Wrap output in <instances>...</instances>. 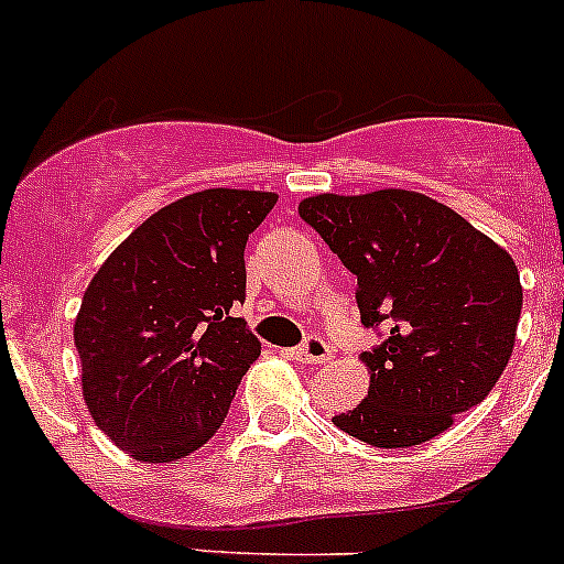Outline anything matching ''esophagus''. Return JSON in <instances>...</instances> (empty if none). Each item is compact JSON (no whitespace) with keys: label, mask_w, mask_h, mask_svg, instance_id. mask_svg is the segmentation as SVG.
Listing matches in <instances>:
<instances>
[{"label":"esophagus","mask_w":564,"mask_h":564,"mask_svg":"<svg viewBox=\"0 0 564 564\" xmlns=\"http://www.w3.org/2000/svg\"><path fill=\"white\" fill-rule=\"evenodd\" d=\"M289 355H292V360H297V362L318 366V362H327L329 357H333V349H329L322 338H308L303 346H297V349L289 351Z\"/></svg>","instance_id":"obj_1"}]
</instances>
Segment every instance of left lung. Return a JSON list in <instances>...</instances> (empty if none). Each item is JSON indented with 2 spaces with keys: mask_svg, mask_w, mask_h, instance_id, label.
I'll return each instance as SVG.
<instances>
[{
  "mask_svg": "<svg viewBox=\"0 0 564 564\" xmlns=\"http://www.w3.org/2000/svg\"><path fill=\"white\" fill-rule=\"evenodd\" d=\"M300 218L357 275L362 324H390L360 357L368 395L333 423L373 447H412L456 423L502 377L516 346L519 267L456 209L403 187L300 202Z\"/></svg>",
  "mask_w": 564,
  "mask_h": 564,
  "instance_id": "1",
  "label": "left lung"
}]
</instances>
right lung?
Here are the masks:
<instances>
[{
	"label": "right lung",
	"instance_id": "right-lung-1",
	"mask_svg": "<svg viewBox=\"0 0 564 564\" xmlns=\"http://www.w3.org/2000/svg\"><path fill=\"white\" fill-rule=\"evenodd\" d=\"M275 202L237 187L176 198L89 281L73 327L84 403L135 460L169 464L207 445L259 360L231 305L246 300L248 235Z\"/></svg>",
	"mask_w": 564,
	"mask_h": 564
}]
</instances>
